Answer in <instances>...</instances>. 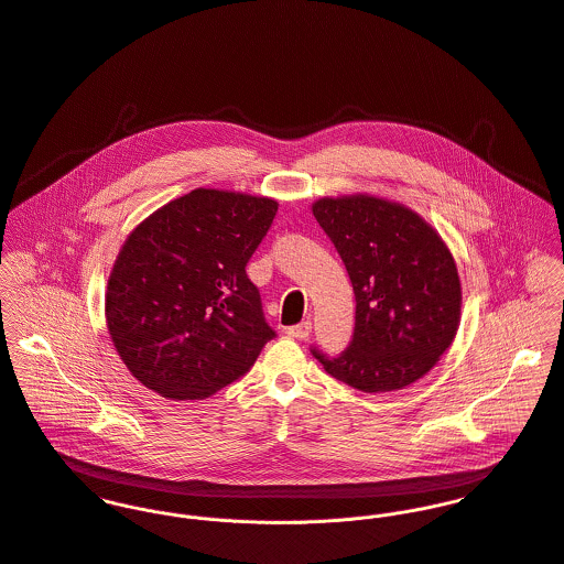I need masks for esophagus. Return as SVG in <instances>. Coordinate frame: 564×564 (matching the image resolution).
<instances>
[{
  "mask_svg": "<svg viewBox=\"0 0 564 564\" xmlns=\"http://www.w3.org/2000/svg\"><path fill=\"white\" fill-rule=\"evenodd\" d=\"M310 334H312V323H310V321H305V323L294 325V327L288 329V336L294 339L310 338Z\"/></svg>",
  "mask_w": 564,
  "mask_h": 564,
  "instance_id": "1",
  "label": "esophagus"
}]
</instances>
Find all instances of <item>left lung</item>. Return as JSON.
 Returning a JSON list of instances; mask_svg holds the SVG:
<instances>
[{
    "instance_id": "obj_1",
    "label": "left lung",
    "mask_w": 564,
    "mask_h": 564,
    "mask_svg": "<svg viewBox=\"0 0 564 564\" xmlns=\"http://www.w3.org/2000/svg\"><path fill=\"white\" fill-rule=\"evenodd\" d=\"M355 292L350 344L325 370L361 392L401 390L427 375L459 325L462 288L443 237L412 209L375 196L321 198L312 207Z\"/></svg>"
}]
</instances>
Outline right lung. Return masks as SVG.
Segmentation results:
<instances>
[{
    "label": "right lung",
    "instance_id": "right-lung-1",
    "mask_svg": "<svg viewBox=\"0 0 564 564\" xmlns=\"http://www.w3.org/2000/svg\"><path fill=\"white\" fill-rule=\"evenodd\" d=\"M276 209L272 198L200 187L128 235L107 285V325L145 388L207 399L243 377L276 336L246 274Z\"/></svg>",
    "mask_w": 564,
    "mask_h": 564
}]
</instances>
